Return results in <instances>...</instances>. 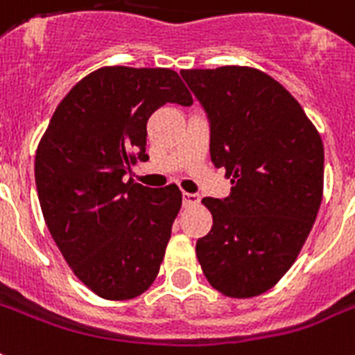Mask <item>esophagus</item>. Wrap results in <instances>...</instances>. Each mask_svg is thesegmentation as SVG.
<instances>
[{"label":"esophagus","instance_id":"esophagus-1","mask_svg":"<svg viewBox=\"0 0 355 355\" xmlns=\"http://www.w3.org/2000/svg\"><path fill=\"white\" fill-rule=\"evenodd\" d=\"M182 200L184 206H195V204L200 202V195L198 193H184Z\"/></svg>","mask_w":355,"mask_h":355}]
</instances>
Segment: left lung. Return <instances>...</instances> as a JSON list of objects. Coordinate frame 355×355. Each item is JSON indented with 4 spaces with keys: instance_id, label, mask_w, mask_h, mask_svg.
<instances>
[{
    "instance_id": "1",
    "label": "left lung",
    "mask_w": 355,
    "mask_h": 355,
    "mask_svg": "<svg viewBox=\"0 0 355 355\" xmlns=\"http://www.w3.org/2000/svg\"><path fill=\"white\" fill-rule=\"evenodd\" d=\"M204 109L209 155L232 177L224 198L202 200L211 232L197 241L206 279L227 297H253L297 259L322 198L324 149L297 100L250 67L180 71Z\"/></svg>"
}]
</instances>
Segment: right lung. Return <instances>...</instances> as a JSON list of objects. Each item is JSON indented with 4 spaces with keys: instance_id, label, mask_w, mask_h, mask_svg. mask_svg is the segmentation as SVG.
Instances as JSON below:
<instances>
[{
    "instance_id": "right-lung-1",
    "label": "right lung",
    "mask_w": 355,
    "mask_h": 355,
    "mask_svg": "<svg viewBox=\"0 0 355 355\" xmlns=\"http://www.w3.org/2000/svg\"><path fill=\"white\" fill-rule=\"evenodd\" d=\"M191 102L171 69H98L60 102L37 146L45 224L76 277L100 297H137L158 275L182 193L123 177L137 158H149L153 112Z\"/></svg>"
}]
</instances>
